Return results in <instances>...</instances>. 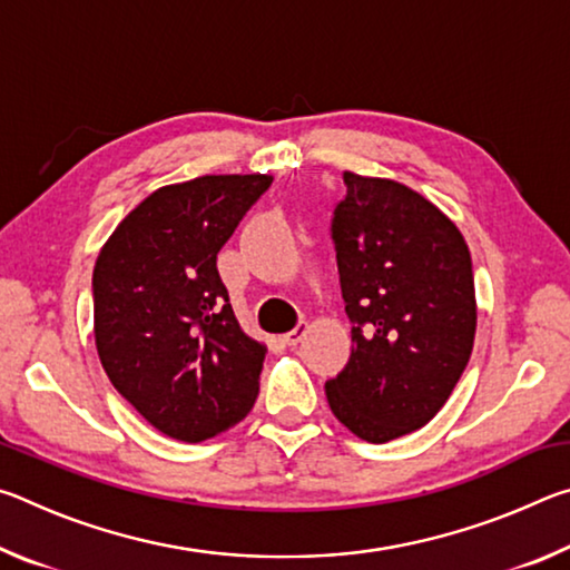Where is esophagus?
<instances>
[{
    "instance_id": "obj_1",
    "label": "esophagus",
    "mask_w": 570,
    "mask_h": 570,
    "mask_svg": "<svg viewBox=\"0 0 570 570\" xmlns=\"http://www.w3.org/2000/svg\"><path fill=\"white\" fill-rule=\"evenodd\" d=\"M306 330H308V324L306 322H302V324H296L292 332H286L284 334V344H288V346H296L298 342L304 340V334H306Z\"/></svg>"
}]
</instances>
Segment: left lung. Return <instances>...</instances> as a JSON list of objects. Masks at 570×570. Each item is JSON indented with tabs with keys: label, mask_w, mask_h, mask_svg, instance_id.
Listing matches in <instances>:
<instances>
[{
	"label": "left lung",
	"mask_w": 570,
	"mask_h": 570,
	"mask_svg": "<svg viewBox=\"0 0 570 570\" xmlns=\"http://www.w3.org/2000/svg\"><path fill=\"white\" fill-rule=\"evenodd\" d=\"M332 216L352 356L326 400L366 442L420 430L465 372L478 308L472 262L458 226L420 193L344 173Z\"/></svg>",
	"instance_id": "1"
}]
</instances>
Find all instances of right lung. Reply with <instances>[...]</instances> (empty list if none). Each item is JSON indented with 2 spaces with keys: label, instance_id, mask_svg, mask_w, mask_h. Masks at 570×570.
<instances>
[{
  "label": "right lung",
  "instance_id": "obj_1",
  "mask_svg": "<svg viewBox=\"0 0 570 570\" xmlns=\"http://www.w3.org/2000/svg\"><path fill=\"white\" fill-rule=\"evenodd\" d=\"M272 176L158 188L102 246L95 344L112 387L163 435L204 442L254 407L266 346L240 332L216 256Z\"/></svg>",
  "mask_w": 570,
  "mask_h": 570
}]
</instances>
